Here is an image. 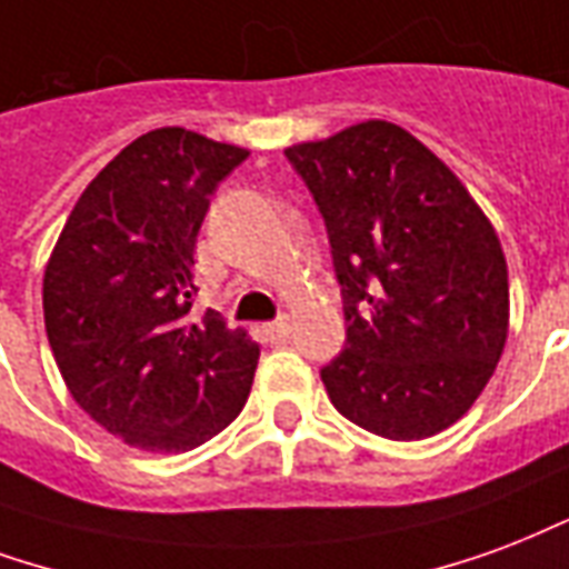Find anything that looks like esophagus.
<instances>
[{
	"label": "esophagus",
	"mask_w": 569,
	"mask_h": 569,
	"mask_svg": "<svg viewBox=\"0 0 569 569\" xmlns=\"http://www.w3.org/2000/svg\"><path fill=\"white\" fill-rule=\"evenodd\" d=\"M289 319H273V322H268V326H264V335H268V340H271V343H280V340H286L289 338Z\"/></svg>",
	"instance_id": "34e87169"
}]
</instances>
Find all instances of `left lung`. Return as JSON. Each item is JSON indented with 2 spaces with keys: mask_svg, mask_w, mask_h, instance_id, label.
Here are the masks:
<instances>
[{
  "mask_svg": "<svg viewBox=\"0 0 569 569\" xmlns=\"http://www.w3.org/2000/svg\"><path fill=\"white\" fill-rule=\"evenodd\" d=\"M328 226L347 349L322 368L340 416L386 440L456 425L509 331L507 256L440 156L389 120L286 147Z\"/></svg>",
  "mask_w": 569,
  "mask_h": 569,
  "instance_id": "left-lung-1",
  "label": "left lung"
}]
</instances>
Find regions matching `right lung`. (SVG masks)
Here are the masks:
<instances>
[{"label": "right lung", "mask_w": 569, "mask_h": 569, "mask_svg": "<svg viewBox=\"0 0 569 569\" xmlns=\"http://www.w3.org/2000/svg\"><path fill=\"white\" fill-rule=\"evenodd\" d=\"M250 150L180 126L134 138L90 180L53 243L41 301L83 413L144 452H189L247 403L259 343L192 317V252L210 196Z\"/></svg>", "instance_id": "1"}]
</instances>
